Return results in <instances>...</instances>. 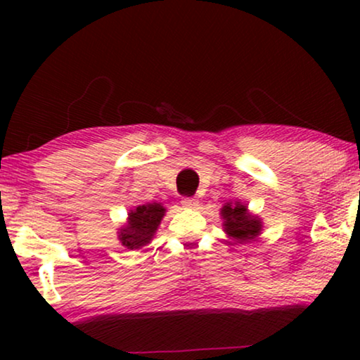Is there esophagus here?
<instances>
[{"label": "esophagus", "mask_w": 360, "mask_h": 360, "mask_svg": "<svg viewBox=\"0 0 360 360\" xmlns=\"http://www.w3.org/2000/svg\"><path fill=\"white\" fill-rule=\"evenodd\" d=\"M181 205H184L185 208H196V206H198V200H196L195 196H184V198H181Z\"/></svg>", "instance_id": "34e87169"}]
</instances>
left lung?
I'll list each match as a JSON object with an SVG mask.
<instances>
[{"label": "left lung", "instance_id": "left-lung-1", "mask_svg": "<svg viewBox=\"0 0 360 360\" xmlns=\"http://www.w3.org/2000/svg\"><path fill=\"white\" fill-rule=\"evenodd\" d=\"M221 214H223L226 233L233 236L236 239H254L255 236L259 234L260 231V221L254 219L252 216L248 213V208L244 205L234 203L226 205L223 210H221Z\"/></svg>", "mask_w": 360, "mask_h": 360}]
</instances>
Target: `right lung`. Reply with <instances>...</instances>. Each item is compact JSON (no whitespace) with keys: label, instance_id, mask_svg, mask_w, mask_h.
<instances>
[{"label":"right lung","instance_id":"add662e5","mask_svg":"<svg viewBox=\"0 0 360 360\" xmlns=\"http://www.w3.org/2000/svg\"><path fill=\"white\" fill-rule=\"evenodd\" d=\"M165 208L159 203H147L137 206L129 213V221L126 228L121 229L120 240L127 249H139L152 239L164 218Z\"/></svg>","mask_w":360,"mask_h":360}]
</instances>
